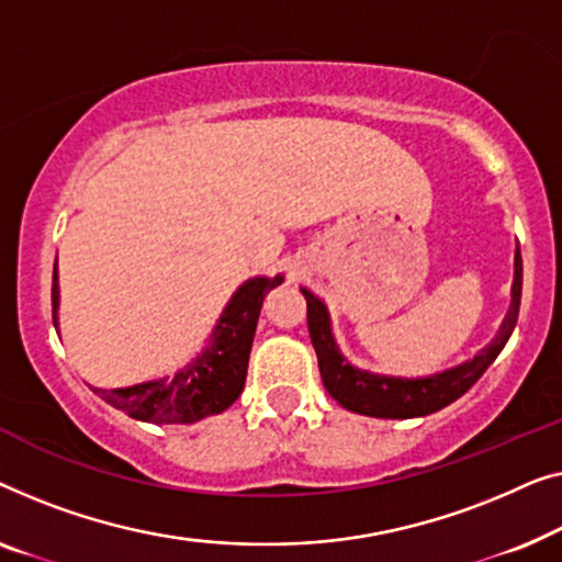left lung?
Listing matches in <instances>:
<instances>
[{
	"mask_svg": "<svg viewBox=\"0 0 562 562\" xmlns=\"http://www.w3.org/2000/svg\"><path fill=\"white\" fill-rule=\"evenodd\" d=\"M307 300V330L318 357V369L330 397L338 405L351 409V413L369 417H386V420H407V417H423L438 413L450 402H456L461 394L471 390L479 382L481 374L492 367V361L499 357L504 344L509 341L512 330L519 318V300H521V255L519 247L515 251V282H512V305L504 318L499 334L486 349H481L476 357L458 363L453 369L440 371V374L420 376V379H402L371 374L351 367L338 351L336 338L330 334V315L321 297H315L311 290L303 288Z\"/></svg>",
	"mask_w": 562,
	"mask_h": 562,
	"instance_id": "8db88e82",
	"label": "left lung"
}]
</instances>
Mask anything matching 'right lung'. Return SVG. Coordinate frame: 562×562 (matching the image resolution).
<instances>
[{
  "instance_id": "obj_1",
  "label": "right lung",
  "mask_w": 562,
  "mask_h": 562,
  "mask_svg": "<svg viewBox=\"0 0 562 562\" xmlns=\"http://www.w3.org/2000/svg\"><path fill=\"white\" fill-rule=\"evenodd\" d=\"M282 284L278 278H251L234 292L201 357L172 376L153 379L120 390L91 386L101 400L134 420L155 425H191L232 407L244 390L249 351L265 295ZM58 259L53 267V323L58 328Z\"/></svg>"
}]
</instances>
